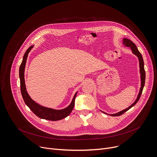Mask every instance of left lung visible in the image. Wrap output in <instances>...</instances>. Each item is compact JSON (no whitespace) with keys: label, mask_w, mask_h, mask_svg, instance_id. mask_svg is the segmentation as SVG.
<instances>
[{"label":"left lung","mask_w":157,"mask_h":157,"mask_svg":"<svg viewBox=\"0 0 157 157\" xmlns=\"http://www.w3.org/2000/svg\"><path fill=\"white\" fill-rule=\"evenodd\" d=\"M122 43L124 44V45L125 47H128V48H130V49L132 51V53L135 55H136L137 56V58H139V67H140V79H141V87H140V91H139V94L137 96V98L136 100L135 101V102H134L132 105H130L127 109H125L124 110H122L119 112V113H116V114H107V113H104V112L101 110L102 113H104L105 114H107V115H110L111 116H119L123 114L124 113H125V112L127 111L128 110H129L134 105L136 104V103L139 101V99L140 98V96L142 94L143 89H144V85H145V69H144V62L143 57H142L141 53L138 50V49L137 48V46L136 45L135 43H133L131 40H130L129 39L125 38H123Z\"/></svg>","instance_id":"8db88e82"}]
</instances>
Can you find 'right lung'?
Segmentation results:
<instances>
[{
    "label": "right lung",
    "mask_w": 157,
    "mask_h": 157,
    "mask_svg": "<svg viewBox=\"0 0 157 157\" xmlns=\"http://www.w3.org/2000/svg\"><path fill=\"white\" fill-rule=\"evenodd\" d=\"M33 45L30 47L25 53L24 55L23 60H22V62L20 66V68H19L20 90H21L22 98H23L25 104L30 108V109L36 116H38L40 119L52 121L61 120L66 117L67 116H68L71 113V111L73 110L75 106V98L78 92H76V94H75L71 104L68 107L63 109L57 110V109H53L52 108L46 107L38 104L35 101H34L30 97V96L29 95L26 90V86H25V79H24V72H25V68L26 65L27 56L29 52L33 48Z\"/></svg>",
    "instance_id": "add662e5"
}]
</instances>
